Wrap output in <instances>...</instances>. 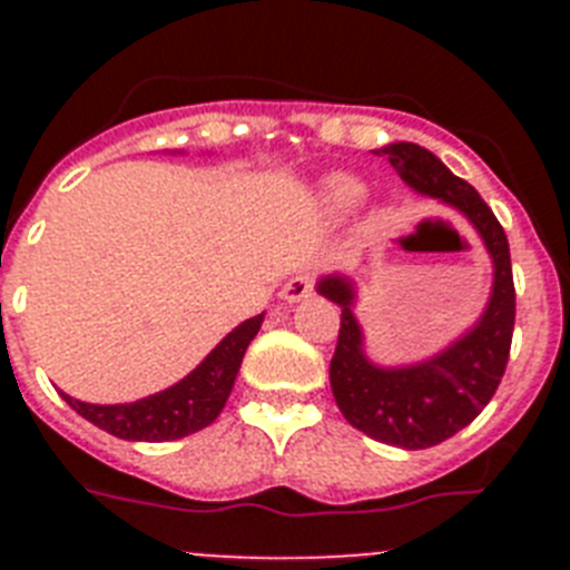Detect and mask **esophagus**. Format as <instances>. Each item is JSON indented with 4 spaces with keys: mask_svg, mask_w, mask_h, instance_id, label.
<instances>
[{
    "mask_svg": "<svg viewBox=\"0 0 570 570\" xmlns=\"http://www.w3.org/2000/svg\"><path fill=\"white\" fill-rule=\"evenodd\" d=\"M311 288H314V282H311L308 274H296L285 282V288H282V299L285 302H302L305 296H311Z\"/></svg>",
    "mask_w": 570,
    "mask_h": 570,
    "instance_id": "esophagus-1",
    "label": "esophagus"
}]
</instances>
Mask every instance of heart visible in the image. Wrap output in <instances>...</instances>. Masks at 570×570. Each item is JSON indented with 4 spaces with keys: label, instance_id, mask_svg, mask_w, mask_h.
<instances>
[{
    "label": "heart",
    "instance_id": "b5f03b06",
    "mask_svg": "<svg viewBox=\"0 0 570 570\" xmlns=\"http://www.w3.org/2000/svg\"><path fill=\"white\" fill-rule=\"evenodd\" d=\"M320 196H322V205L328 210L331 216H351L365 205V196L367 188L362 179L351 174H331L322 179L320 185Z\"/></svg>",
    "mask_w": 570,
    "mask_h": 570
}]
</instances>
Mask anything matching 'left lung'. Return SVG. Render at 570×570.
Segmentation results:
<instances>
[{
  "label": "left lung",
  "mask_w": 570,
  "mask_h": 570,
  "mask_svg": "<svg viewBox=\"0 0 570 570\" xmlns=\"http://www.w3.org/2000/svg\"><path fill=\"white\" fill-rule=\"evenodd\" d=\"M374 154H385L414 194L456 210L476 230L491 259V294L473 325L431 356L400 365H382L367 356L365 331L356 320L360 285L354 276L325 274L314 285L316 294L342 308L340 342L331 360V391L342 416L371 440L420 451L440 445L476 420L505 374L517 314L511 250L505 230L476 188L440 156L416 142H387Z\"/></svg>",
  "instance_id": "1"
}]
</instances>
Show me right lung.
Returning a JSON list of instances; mask_svg holds the SVG:
<instances>
[{"instance_id": "add662e5", "label": "right lung", "mask_w": 570, "mask_h": 570, "mask_svg": "<svg viewBox=\"0 0 570 570\" xmlns=\"http://www.w3.org/2000/svg\"><path fill=\"white\" fill-rule=\"evenodd\" d=\"M262 316L265 314L239 322L188 376H183V380L159 391V394L145 396V400L119 402V405H94V402L73 400L65 391H59V394L79 416H85V420L108 431V434L119 436V440H183V436L208 428L219 416L230 391H234L242 356L248 351L250 340L259 334Z\"/></svg>"}]
</instances>
